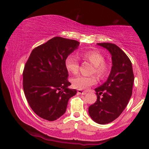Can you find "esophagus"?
I'll return each instance as SVG.
<instances>
[{"label": "esophagus", "instance_id": "obj_1", "mask_svg": "<svg viewBox=\"0 0 149 149\" xmlns=\"http://www.w3.org/2000/svg\"><path fill=\"white\" fill-rule=\"evenodd\" d=\"M77 93H79V94H81V95H85L87 93L86 91H82L81 90H77Z\"/></svg>", "mask_w": 149, "mask_h": 149}]
</instances>
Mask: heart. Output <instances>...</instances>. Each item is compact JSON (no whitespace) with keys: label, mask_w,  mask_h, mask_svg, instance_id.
Returning a JSON list of instances; mask_svg holds the SVG:
<instances>
[{"label":"heart","mask_w":149,"mask_h":149,"mask_svg":"<svg viewBox=\"0 0 149 149\" xmlns=\"http://www.w3.org/2000/svg\"><path fill=\"white\" fill-rule=\"evenodd\" d=\"M80 56L94 65L93 73H95L99 79H103L108 75L110 70L109 65L104 62V57L100 52L95 50H86L81 52ZM65 67L72 74H77L79 67V59L75 55H69L65 60ZM97 80L95 76L78 75L72 79V86L79 90L87 89L91 85L97 84Z\"/></svg>","instance_id":"obj_1"}]
</instances>
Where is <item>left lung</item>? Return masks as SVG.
<instances>
[{"label": "left lung", "mask_w": 149, "mask_h": 149, "mask_svg": "<svg viewBox=\"0 0 149 149\" xmlns=\"http://www.w3.org/2000/svg\"><path fill=\"white\" fill-rule=\"evenodd\" d=\"M97 45L110 52L112 66L107 81L95 89L97 99L89 107V114L96 123L106 124L119 117L127 107L132 95L134 75L131 60L120 47L109 42Z\"/></svg>", "instance_id": "obj_1"}]
</instances>
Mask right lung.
<instances>
[{"label":"right lung","mask_w":149,"mask_h":149,"mask_svg":"<svg viewBox=\"0 0 149 149\" xmlns=\"http://www.w3.org/2000/svg\"><path fill=\"white\" fill-rule=\"evenodd\" d=\"M79 45L75 40L56 37L32 50L24 66L23 88L30 107L39 117L56 120L76 94L68 88L65 60Z\"/></svg>","instance_id":"add662e5"}]
</instances>
